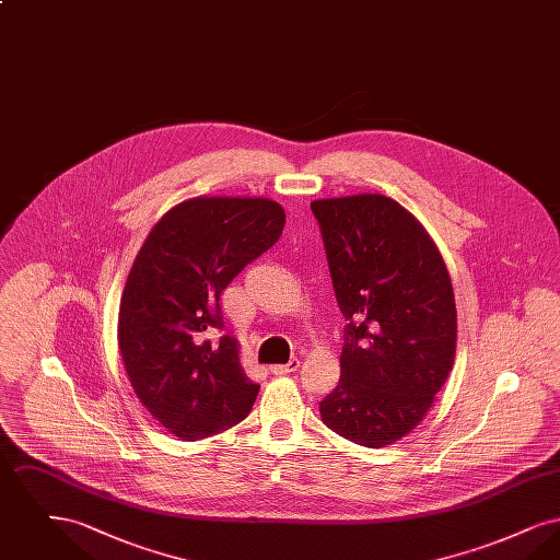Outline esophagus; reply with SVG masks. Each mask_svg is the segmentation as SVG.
Here are the masks:
<instances>
[{
	"instance_id": "obj_1",
	"label": "esophagus",
	"mask_w": 560,
	"mask_h": 560,
	"mask_svg": "<svg viewBox=\"0 0 560 560\" xmlns=\"http://www.w3.org/2000/svg\"><path fill=\"white\" fill-rule=\"evenodd\" d=\"M300 370V359H292L285 365H270V373L275 375H288V373L298 372Z\"/></svg>"
}]
</instances>
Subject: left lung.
<instances>
[{
  "label": "left lung",
  "instance_id": "left-lung-1",
  "mask_svg": "<svg viewBox=\"0 0 560 560\" xmlns=\"http://www.w3.org/2000/svg\"><path fill=\"white\" fill-rule=\"evenodd\" d=\"M347 319L338 386L320 420L384 447L427 416L452 372L457 315L447 267L424 226L384 195L311 203Z\"/></svg>",
  "mask_w": 560,
  "mask_h": 560
}]
</instances>
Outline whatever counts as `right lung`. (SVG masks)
<instances>
[{"label":"right lung","instance_id":"right-lung-1","mask_svg":"<svg viewBox=\"0 0 560 560\" xmlns=\"http://www.w3.org/2000/svg\"><path fill=\"white\" fill-rule=\"evenodd\" d=\"M285 212L265 197H197L172 208L140 247L119 304V350L133 393L183 441L229 430L252 411L260 384L220 336V295L283 233Z\"/></svg>","mask_w":560,"mask_h":560}]
</instances>
